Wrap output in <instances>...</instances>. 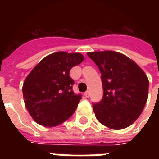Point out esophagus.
I'll return each instance as SVG.
<instances>
[{
    "label": "esophagus",
    "instance_id": "1",
    "mask_svg": "<svg viewBox=\"0 0 159 159\" xmlns=\"http://www.w3.org/2000/svg\"><path fill=\"white\" fill-rule=\"evenodd\" d=\"M84 95H85V97H87V98H88V97H90V92H89V91H87V92L84 93Z\"/></svg>",
    "mask_w": 159,
    "mask_h": 159
}]
</instances>
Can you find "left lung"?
Returning a JSON list of instances; mask_svg holds the SVG:
<instances>
[{
    "label": "left lung",
    "instance_id": "obj_1",
    "mask_svg": "<svg viewBox=\"0 0 159 159\" xmlns=\"http://www.w3.org/2000/svg\"><path fill=\"white\" fill-rule=\"evenodd\" d=\"M87 56L102 73L103 98L93 104L97 120L112 129L127 128L139 118L147 102L149 83L145 72L118 52H89Z\"/></svg>",
    "mask_w": 159,
    "mask_h": 159
}]
</instances>
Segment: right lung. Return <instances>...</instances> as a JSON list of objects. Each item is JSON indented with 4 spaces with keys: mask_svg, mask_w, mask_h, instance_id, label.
Segmentation results:
<instances>
[{
    "mask_svg": "<svg viewBox=\"0 0 159 159\" xmlns=\"http://www.w3.org/2000/svg\"><path fill=\"white\" fill-rule=\"evenodd\" d=\"M84 56L79 53L57 52L46 56L34 67L22 87L24 102L34 120L44 127H54L74 113L81 95L72 91V67Z\"/></svg>",
    "mask_w": 159,
    "mask_h": 159,
    "instance_id": "obj_1",
    "label": "right lung"
}]
</instances>
